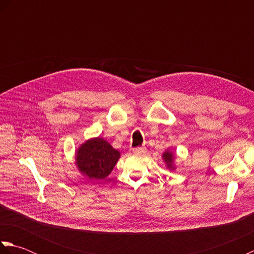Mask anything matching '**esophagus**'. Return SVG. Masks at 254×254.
<instances>
[{
	"label": "esophagus",
	"mask_w": 254,
	"mask_h": 254,
	"mask_svg": "<svg viewBox=\"0 0 254 254\" xmlns=\"http://www.w3.org/2000/svg\"><path fill=\"white\" fill-rule=\"evenodd\" d=\"M144 152H145V147H143V146H137L135 148H133V153H135V154H141Z\"/></svg>",
	"instance_id": "1"
}]
</instances>
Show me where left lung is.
<instances>
[{
  "mask_svg": "<svg viewBox=\"0 0 254 254\" xmlns=\"http://www.w3.org/2000/svg\"><path fill=\"white\" fill-rule=\"evenodd\" d=\"M164 160L166 161V164H167V166L169 167V168H172V160H174V155H172L171 153H169V152H166L165 154H164Z\"/></svg>",
  "mask_w": 254,
  "mask_h": 254,
  "instance_id": "obj_1",
  "label": "left lung"
}]
</instances>
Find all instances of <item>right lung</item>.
I'll list each match as a JSON object with an SVG mask.
<instances>
[{"mask_svg": "<svg viewBox=\"0 0 254 254\" xmlns=\"http://www.w3.org/2000/svg\"><path fill=\"white\" fill-rule=\"evenodd\" d=\"M120 153L100 137L89 139L77 150L78 169L89 179H104L112 171Z\"/></svg>", "mask_w": 254, "mask_h": 254, "instance_id": "right-lung-1", "label": "right lung"}]
</instances>
